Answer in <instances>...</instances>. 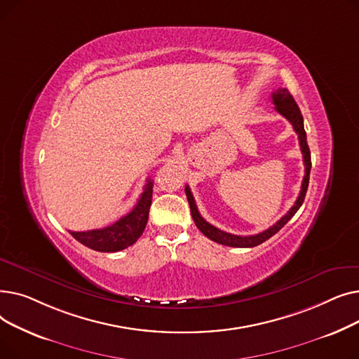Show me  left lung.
<instances>
[{
    "label": "left lung",
    "mask_w": 359,
    "mask_h": 359,
    "mask_svg": "<svg viewBox=\"0 0 359 359\" xmlns=\"http://www.w3.org/2000/svg\"><path fill=\"white\" fill-rule=\"evenodd\" d=\"M272 102L275 104V110L278 113H280L294 128V130L297 132L298 135V141H299V148L301 153H303V161H304V167H306V175L303 179V183H301V191L299 195L295 201V203L292 205V208L282 217L276 224H273L272 227H269L268 230L262 231L259 234L255 236H236L231 233H225L214 225H211L210 222H206L199 211L198 206L195 203L194 195L189 189V186L184 187V192L187 196V201H189L191 205V214L192 218L196 224V227L201 230V233H203V236H206L208 238H211L215 243L224 244V246H230V248H255L262 244L263 241H266L268 238H271L273 234H276L284 225L295 215V212L299 210V206L303 205L306 194H307V187H309V180H310V170H311V154H310V148L307 144V135L304 130V121H303V115H301V110L298 107V104L295 103L294 97L291 96V93L287 88H278L275 93H272Z\"/></svg>",
    "instance_id": "1"
}]
</instances>
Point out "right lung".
<instances>
[{"label": "right lung", "instance_id": "obj_1", "mask_svg": "<svg viewBox=\"0 0 359 359\" xmlns=\"http://www.w3.org/2000/svg\"><path fill=\"white\" fill-rule=\"evenodd\" d=\"M153 180L148 179L137 205L129 214L104 229L88 231H69V234L88 249L96 252H119L132 246L144 233L153 201Z\"/></svg>", "mask_w": 359, "mask_h": 359}]
</instances>
